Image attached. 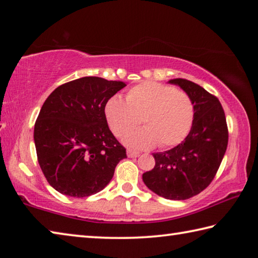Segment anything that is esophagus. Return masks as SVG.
I'll list each match as a JSON object with an SVG mask.
<instances>
[{"mask_svg": "<svg viewBox=\"0 0 258 258\" xmlns=\"http://www.w3.org/2000/svg\"><path fill=\"white\" fill-rule=\"evenodd\" d=\"M127 156L130 157V158H134V157H139V156H140V152L128 149V150H127Z\"/></svg>", "mask_w": 258, "mask_h": 258, "instance_id": "1", "label": "esophagus"}]
</instances>
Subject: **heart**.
<instances>
[{
	"instance_id": "obj_1",
	"label": "heart",
	"mask_w": 258,
	"mask_h": 258,
	"mask_svg": "<svg viewBox=\"0 0 258 258\" xmlns=\"http://www.w3.org/2000/svg\"><path fill=\"white\" fill-rule=\"evenodd\" d=\"M107 123L117 138L139 123L146 126L124 138L126 145L137 149L156 146L171 148L180 145L191 131L195 119V104L185 92L157 82H143L132 87L126 101L112 97L104 107Z\"/></svg>"
}]
</instances>
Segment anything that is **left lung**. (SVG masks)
Here are the masks:
<instances>
[{"label": "left lung", "instance_id": "1", "mask_svg": "<svg viewBox=\"0 0 258 258\" xmlns=\"http://www.w3.org/2000/svg\"><path fill=\"white\" fill-rule=\"evenodd\" d=\"M195 104L191 131L173 149L154 154L156 165L142 175L143 182L160 197L185 200L198 195L215 177L228 147L229 131L221 102L196 83L175 78Z\"/></svg>", "mask_w": 258, "mask_h": 258}]
</instances>
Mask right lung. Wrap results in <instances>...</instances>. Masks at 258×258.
Instances as JSON below:
<instances>
[{
	"instance_id": "obj_1",
	"label": "right lung",
	"mask_w": 258,
	"mask_h": 258,
	"mask_svg": "<svg viewBox=\"0 0 258 258\" xmlns=\"http://www.w3.org/2000/svg\"><path fill=\"white\" fill-rule=\"evenodd\" d=\"M125 86L82 77L56 87L43 103L34 127L35 148L43 174L60 194L76 198L97 194L126 158L104 115L108 100Z\"/></svg>"
}]
</instances>
